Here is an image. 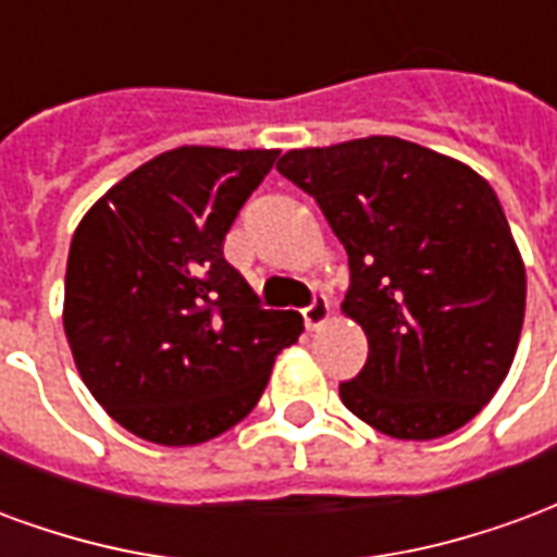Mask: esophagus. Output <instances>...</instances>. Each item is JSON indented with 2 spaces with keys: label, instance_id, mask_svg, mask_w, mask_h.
Returning <instances> with one entry per match:
<instances>
[{
  "label": "esophagus",
  "instance_id": "obj_1",
  "mask_svg": "<svg viewBox=\"0 0 557 557\" xmlns=\"http://www.w3.org/2000/svg\"><path fill=\"white\" fill-rule=\"evenodd\" d=\"M302 318H306L308 329H318L323 326L329 320V299L323 294H314V299L302 308Z\"/></svg>",
  "mask_w": 557,
  "mask_h": 557
}]
</instances>
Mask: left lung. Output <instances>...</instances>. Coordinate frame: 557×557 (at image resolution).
I'll list each match as a JSON object with an SVG mask.
<instances>
[{"label": "left lung", "mask_w": 557, "mask_h": 557, "mask_svg": "<svg viewBox=\"0 0 557 557\" xmlns=\"http://www.w3.org/2000/svg\"><path fill=\"white\" fill-rule=\"evenodd\" d=\"M347 249L344 311L368 362L341 400L385 436L440 440L493 400L517 356L525 267L493 186L469 165L395 136L287 150Z\"/></svg>", "instance_id": "obj_1"}]
</instances>
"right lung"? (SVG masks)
<instances>
[{
  "label": "right lung",
  "mask_w": 557,
  "mask_h": 557,
  "mask_svg": "<svg viewBox=\"0 0 557 557\" xmlns=\"http://www.w3.org/2000/svg\"><path fill=\"white\" fill-rule=\"evenodd\" d=\"M278 150H165L97 201L71 239L64 335L121 428L198 445L261 400L302 318L267 311L225 261V234Z\"/></svg>",
  "instance_id": "add662e5"
}]
</instances>
